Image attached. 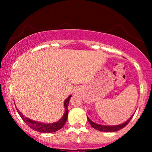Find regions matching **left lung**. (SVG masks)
I'll use <instances>...</instances> for the list:
<instances>
[{
	"label": "left lung",
	"instance_id": "8db88e82",
	"mask_svg": "<svg viewBox=\"0 0 152 152\" xmlns=\"http://www.w3.org/2000/svg\"><path fill=\"white\" fill-rule=\"evenodd\" d=\"M133 116H134V114L132 115V116H131V117L129 118L126 121L124 122V123L121 124L114 125V126H105V125L98 124H96L92 121H91L88 116H87V118H88V122H89L90 124L91 125V126L93 127L94 129H95L100 131V132H117V131H118V130L121 129H123L124 127L126 126V125L129 124V122L131 121V119H132V117H133Z\"/></svg>",
	"mask_w": 152,
	"mask_h": 152
}]
</instances>
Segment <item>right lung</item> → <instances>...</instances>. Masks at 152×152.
<instances>
[{"mask_svg": "<svg viewBox=\"0 0 152 152\" xmlns=\"http://www.w3.org/2000/svg\"><path fill=\"white\" fill-rule=\"evenodd\" d=\"M71 96H69L67 99H66L65 102H64V109H65V112H64V116H62V118L61 119H59L58 121L54 122V123H49V124H46V123H42V122H38V121H35L33 120L30 119V118H27L26 116H24L21 114V112L18 111V109H17L19 115L20 116V117L24 122L26 123V124L28 125L31 129H32L33 130L36 131V132H41V133H53V132H57L59 129L62 128L64 126V125L65 124V123L67 121L68 118V113H69V110H68V106H69V101H70Z\"/></svg>", "mask_w": 152, "mask_h": 152, "instance_id": "add662e5", "label": "right lung"}]
</instances>
